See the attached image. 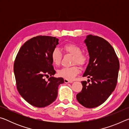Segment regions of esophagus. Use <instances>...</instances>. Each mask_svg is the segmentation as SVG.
<instances>
[{"instance_id":"1","label":"esophagus","mask_w":129,"mask_h":129,"mask_svg":"<svg viewBox=\"0 0 129 129\" xmlns=\"http://www.w3.org/2000/svg\"><path fill=\"white\" fill-rule=\"evenodd\" d=\"M64 82L65 83H66V84H67V83H72L73 82V81H71V80H69L68 79H64Z\"/></svg>"}]
</instances>
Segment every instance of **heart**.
I'll return each mask as SVG.
<instances>
[{
    "label": "heart",
    "instance_id": "1",
    "mask_svg": "<svg viewBox=\"0 0 129 129\" xmlns=\"http://www.w3.org/2000/svg\"><path fill=\"white\" fill-rule=\"evenodd\" d=\"M64 49L66 52L74 56L73 64L77 63L80 65H84L86 64V57L82 54V49L80 47L73 44H68L64 45ZM62 54L60 49L56 48L51 53V60L55 65H59L61 61ZM80 73V69L77 66L71 67H63L58 71V75L61 77L69 80H73L75 76Z\"/></svg>",
    "mask_w": 129,
    "mask_h": 129
}]
</instances>
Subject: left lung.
I'll list each match as a JSON object with an SVG mask.
<instances>
[{
    "label": "left lung",
    "instance_id": "1",
    "mask_svg": "<svg viewBox=\"0 0 129 129\" xmlns=\"http://www.w3.org/2000/svg\"><path fill=\"white\" fill-rule=\"evenodd\" d=\"M88 49L89 64L83 77L82 89L76 95L77 101L87 108L101 105L108 99L116 86L119 62L110 43L103 38L89 35L84 41Z\"/></svg>",
    "mask_w": 129,
    "mask_h": 129
}]
</instances>
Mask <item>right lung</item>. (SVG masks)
<instances>
[{"label": "right lung", "mask_w": 129, "mask_h": 129, "mask_svg": "<svg viewBox=\"0 0 129 129\" xmlns=\"http://www.w3.org/2000/svg\"><path fill=\"white\" fill-rule=\"evenodd\" d=\"M58 39L48 36L35 37L24 44L15 58L14 71L17 90L29 104L43 108L54 101L63 78H54L51 53ZM50 75L48 81L44 77Z\"/></svg>", "instance_id": "right-lung-1"}]
</instances>
